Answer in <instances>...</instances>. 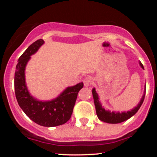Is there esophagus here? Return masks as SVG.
<instances>
[{
    "mask_svg": "<svg viewBox=\"0 0 157 157\" xmlns=\"http://www.w3.org/2000/svg\"><path fill=\"white\" fill-rule=\"evenodd\" d=\"M83 83H84V86H86V87L91 86V85L93 83L92 77H85L84 80H83Z\"/></svg>",
    "mask_w": 157,
    "mask_h": 157,
    "instance_id": "1",
    "label": "esophagus"
}]
</instances>
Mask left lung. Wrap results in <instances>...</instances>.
<instances>
[{
	"instance_id": "left-lung-1",
	"label": "left lung",
	"mask_w": 157,
	"mask_h": 157,
	"mask_svg": "<svg viewBox=\"0 0 157 157\" xmlns=\"http://www.w3.org/2000/svg\"><path fill=\"white\" fill-rule=\"evenodd\" d=\"M140 66L142 68H144L143 65L141 62H140ZM145 91H146V85L145 86V91H144V94L142 96L141 100H140V103L138 104L137 106L133 109L131 111H127V112H115V111H106V110L102 107L101 103H100V100H99V96L97 94L96 90L94 88L92 89V94L94 97V105H95V109H96V112L97 115L98 117V118L102 122H107V123H111V124H117V123H120L125 120H128L129 118H131V117L134 116V115L138 111V110L140 109V108L141 107L142 102L144 101V99H145Z\"/></svg>"
}]
</instances>
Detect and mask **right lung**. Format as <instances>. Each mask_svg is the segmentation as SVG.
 Segmentation results:
<instances>
[{
	"label": "right lung",
	"mask_w": 157,
	"mask_h": 157,
	"mask_svg": "<svg viewBox=\"0 0 157 157\" xmlns=\"http://www.w3.org/2000/svg\"><path fill=\"white\" fill-rule=\"evenodd\" d=\"M44 44L42 39L37 40L19 57L15 72V97L20 107L32 121L45 127H55L63 125L70 120L77 94L83 87V82L68 87L51 101H40L34 98L27 89L25 68L31 55Z\"/></svg>",
	"instance_id": "right-lung-1"
}]
</instances>
